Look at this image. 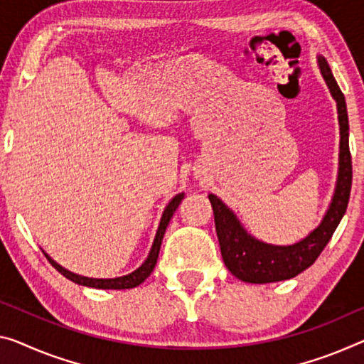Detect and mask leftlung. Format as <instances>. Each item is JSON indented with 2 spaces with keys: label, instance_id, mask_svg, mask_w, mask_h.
I'll return each instance as SVG.
<instances>
[{
  "label": "left lung",
  "instance_id": "left-lung-1",
  "mask_svg": "<svg viewBox=\"0 0 364 364\" xmlns=\"http://www.w3.org/2000/svg\"><path fill=\"white\" fill-rule=\"evenodd\" d=\"M317 65L332 97L337 102L340 127L338 174L331 205L318 226L312 229L298 242L289 245H273L259 240L245 231L231 208L213 193H208L213 206L215 226L220 240L221 255L225 265L234 277L245 283H275L294 278L314 264L326 247L338 223L346 211L351 190V156L348 146V114L345 96L332 75L331 66L322 55H317Z\"/></svg>",
  "mask_w": 364,
  "mask_h": 364
}]
</instances>
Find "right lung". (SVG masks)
I'll return each instance as SVG.
<instances>
[{
  "instance_id": "1",
  "label": "right lung",
  "mask_w": 364,
  "mask_h": 364,
  "mask_svg": "<svg viewBox=\"0 0 364 364\" xmlns=\"http://www.w3.org/2000/svg\"><path fill=\"white\" fill-rule=\"evenodd\" d=\"M182 200H183V193H177L176 197L172 198L169 203H167V206L163 211V216H161L158 231H156L153 245H151V250H149V254L146 257V260H144L135 272L128 273V275L117 277V278L81 277V275H77V273H73L70 270H66V268H63L60 264H57V262H55L52 257H50L46 252V250H42V252H43V255L47 257L50 264H52L61 273V275H63L65 278L71 279L73 283L81 284V287H89V288H96V289H130V288H135V287H138V284H141L144 279H146L151 275V272L154 270V265H156V262H158L161 242H163V237H164L167 225H169L172 215L176 213L177 206L181 205Z\"/></svg>"
}]
</instances>
